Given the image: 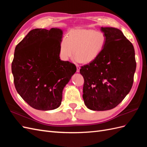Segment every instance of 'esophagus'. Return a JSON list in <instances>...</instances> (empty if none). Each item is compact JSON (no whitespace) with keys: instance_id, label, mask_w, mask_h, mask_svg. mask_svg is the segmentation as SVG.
<instances>
[{"instance_id":"34e87169","label":"esophagus","mask_w":147,"mask_h":147,"mask_svg":"<svg viewBox=\"0 0 147 147\" xmlns=\"http://www.w3.org/2000/svg\"><path fill=\"white\" fill-rule=\"evenodd\" d=\"M76 67H77V72H79L80 69V65L78 64H76Z\"/></svg>"}]
</instances>
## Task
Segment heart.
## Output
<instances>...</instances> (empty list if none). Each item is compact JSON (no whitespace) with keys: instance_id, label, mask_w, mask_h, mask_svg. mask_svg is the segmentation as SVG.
Here are the masks:
<instances>
[{"instance_id":"heart-1","label":"heart","mask_w":147,"mask_h":147,"mask_svg":"<svg viewBox=\"0 0 147 147\" xmlns=\"http://www.w3.org/2000/svg\"><path fill=\"white\" fill-rule=\"evenodd\" d=\"M106 42V35L101 30L71 29L60 42L59 56L63 61H68L74 55L76 62L90 63L101 54Z\"/></svg>"}]
</instances>
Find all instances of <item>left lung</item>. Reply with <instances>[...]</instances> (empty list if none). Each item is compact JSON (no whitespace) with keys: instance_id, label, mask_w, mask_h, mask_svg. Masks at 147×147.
<instances>
[{"instance_id":"left-lung-1","label":"left lung","mask_w":147,"mask_h":147,"mask_svg":"<svg viewBox=\"0 0 147 147\" xmlns=\"http://www.w3.org/2000/svg\"><path fill=\"white\" fill-rule=\"evenodd\" d=\"M106 45L97 59L81 67L84 78L83 98L92 110L112 109L129 92L136 69L135 51L121 30L101 28Z\"/></svg>"}]
</instances>
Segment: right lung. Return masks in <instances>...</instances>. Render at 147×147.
Instances as JSON below:
<instances>
[{
  "label": "right lung",
  "mask_w": 147,
  "mask_h": 147,
  "mask_svg": "<svg viewBox=\"0 0 147 147\" xmlns=\"http://www.w3.org/2000/svg\"><path fill=\"white\" fill-rule=\"evenodd\" d=\"M63 30L35 29L15 48L11 71L18 93L32 108H58L63 91L77 70L75 64L60 59Z\"/></svg>",
  "instance_id": "obj_1"
}]
</instances>
